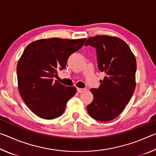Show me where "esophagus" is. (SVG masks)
Listing matches in <instances>:
<instances>
[{
    "mask_svg": "<svg viewBox=\"0 0 156 156\" xmlns=\"http://www.w3.org/2000/svg\"><path fill=\"white\" fill-rule=\"evenodd\" d=\"M87 90L86 88H78L77 89V91L78 92H79V93H83V92H84Z\"/></svg>",
    "mask_w": 156,
    "mask_h": 156,
    "instance_id": "1",
    "label": "esophagus"
}]
</instances>
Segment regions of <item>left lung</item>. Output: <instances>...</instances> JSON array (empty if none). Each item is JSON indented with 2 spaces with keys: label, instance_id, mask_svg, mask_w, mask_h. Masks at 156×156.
<instances>
[{
  "label": "left lung",
  "instance_id": "obj_1",
  "mask_svg": "<svg viewBox=\"0 0 156 156\" xmlns=\"http://www.w3.org/2000/svg\"><path fill=\"white\" fill-rule=\"evenodd\" d=\"M84 45L96 48L98 66L105 74L99 88L91 89L94 100L87 112L94 119L110 121L123 112L135 90V56L128 44L115 36L90 37Z\"/></svg>",
  "mask_w": 156,
  "mask_h": 156
}]
</instances>
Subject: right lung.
I'll use <instances>...</instances> for the list:
<instances>
[{"label": "right lung", "mask_w": 156, "mask_h": 156, "mask_svg": "<svg viewBox=\"0 0 156 156\" xmlns=\"http://www.w3.org/2000/svg\"><path fill=\"white\" fill-rule=\"evenodd\" d=\"M86 40L44 38L26 47L16 67L18 90L25 103L38 117L46 120L59 117L68 100L76 94L75 87L54 82V77Z\"/></svg>", "instance_id": "right-lung-1"}]
</instances>
